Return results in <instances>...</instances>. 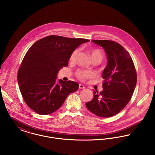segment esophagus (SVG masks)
<instances>
[{"instance_id": "1", "label": "esophagus", "mask_w": 155, "mask_h": 155, "mask_svg": "<svg viewBox=\"0 0 155 155\" xmlns=\"http://www.w3.org/2000/svg\"><path fill=\"white\" fill-rule=\"evenodd\" d=\"M85 88L84 86H83V84H79V88H80V89H83V88Z\"/></svg>"}]
</instances>
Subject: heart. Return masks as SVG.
<instances>
[{
  "instance_id": "b5f03b06",
  "label": "heart",
  "mask_w": 155,
  "mask_h": 155,
  "mask_svg": "<svg viewBox=\"0 0 155 155\" xmlns=\"http://www.w3.org/2000/svg\"><path fill=\"white\" fill-rule=\"evenodd\" d=\"M78 51H79L78 49H75L71 53V54L70 56V58H69V61L71 62H74V61H75ZM90 54H91V59H92L93 61L99 60L101 62V61L103 59V53L99 49H95L91 50L90 51ZM76 75L80 80H84L87 78H92L93 77H94V73L91 71L78 70L76 72Z\"/></svg>"
}]
</instances>
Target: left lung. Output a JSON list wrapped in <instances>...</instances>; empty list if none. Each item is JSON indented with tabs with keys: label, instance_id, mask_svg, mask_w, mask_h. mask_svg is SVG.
Instances as JSON below:
<instances>
[{
	"label": "left lung",
	"instance_id": "1",
	"mask_svg": "<svg viewBox=\"0 0 155 155\" xmlns=\"http://www.w3.org/2000/svg\"><path fill=\"white\" fill-rule=\"evenodd\" d=\"M102 47L106 53L107 65L103 70V90H93L94 97L86 103L96 115L109 118L121 111L129 102L137 83V74L133 59L119 43L111 40H92Z\"/></svg>",
	"mask_w": 155,
	"mask_h": 155
}]
</instances>
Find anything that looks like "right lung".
Returning <instances> with one entry per match:
<instances>
[{
	"instance_id": "add662e5",
	"label": "right lung",
	"mask_w": 155,
	"mask_h": 155,
	"mask_svg": "<svg viewBox=\"0 0 155 155\" xmlns=\"http://www.w3.org/2000/svg\"><path fill=\"white\" fill-rule=\"evenodd\" d=\"M89 40L49 35L35 42L25 54L18 72V83L26 104L35 112L57 110L67 96L78 89L74 81H56L59 71L68 65L70 56Z\"/></svg>"
}]
</instances>
